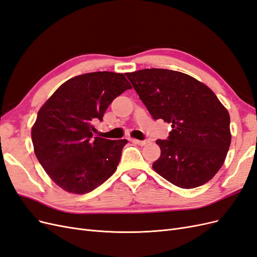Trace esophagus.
Listing matches in <instances>:
<instances>
[{
    "label": "esophagus",
    "instance_id": "34e87169",
    "mask_svg": "<svg viewBox=\"0 0 257 257\" xmlns=\"http://www.w3.org/2000/svg\"><path fill=\"white\" fill-rule=\"evenodd\" d=\"M132 142L136 145H139V146H145L148 143L147 141H138V139H132Z\"/></svg>",
    "mask_w": 257,
    "mask_h": 257
}]
</instances>
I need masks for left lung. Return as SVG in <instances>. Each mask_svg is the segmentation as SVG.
<instances>
[{"label":"left lung","mask_w":257,"mask_h":257,"mask_svg":"<svg viewBox=\"0 0 257 257\" xmlns=\"http://www.w3.org/2000/svg\"><path fill=\"white\" fill-rule=\"evenodd\" d=\"M154 120L172 124L167 139H158L161 157L153 169L182 189L197 188L219 172L230 146L229 114L206 84L164 68L126 73Z\"/></svg>","instance_id":"left-lung-1"}]
</instances>
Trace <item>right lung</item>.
Segmentation results:
<instances>
[{"label": "right lung", "instance_id": "obj_1", "mask_svg": "<svg viewBox=\"0 0 257 257\" xmlns=\"http://www.w3.org/2000/svg\"><path fill=\"white\" fill-rule=\"evenodd\" d=\"M132 89L123 74L94 72L73 77L53 93L37 113L32 143L38 162L57 185L85 194L116 169L126 139L93 137L112 100Z\"/></svg>", "mask_w": 257, "mask_h": 257}]
</instances>
